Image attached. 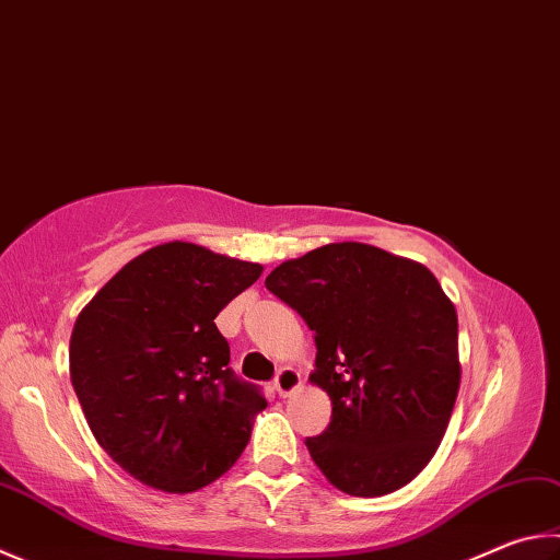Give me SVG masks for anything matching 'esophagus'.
I'll return each mask as SVG.
<instances>
[{
    "label": "esophagus",
    "instance_id": "1",
    "mask_svg": "<svg viewBox=\"0 0 560 560\" xmlns=\"http://www.w3.org/2000/svg\"><path fill=\"white\" fill-rule=\"evenodd\" d=\"M273 386H277L279 396L287 399V396H291L301 386V374L293 368H281L279 374H277V380H273Z\"/></svg>",
    "mask_w": 560,
    "mask_h": 560
}]
</instances>
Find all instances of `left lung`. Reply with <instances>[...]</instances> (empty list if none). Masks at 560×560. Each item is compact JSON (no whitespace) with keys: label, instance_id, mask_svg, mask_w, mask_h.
Returning a JSON list of instances; mask_svg holds the SVG:
<instances>
[{"label":"left lung","instance_id":"left-lung-1","mask_svg":"<svg viewBox=\"0 0 560 560\" xmlns=\"http://www.w3.org/2000/svg\"><path fill=\"white\" fill-rule=\"evenodd\" d=\"M267 289L315 332L311 382L330 425L306 439L332 487L382 497L419 475L460 389L457 313L423 264L362 242H332L279 264Z\"/></svg>","mask_w":560,"mask_h":560}]
</instances>
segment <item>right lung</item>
<instances>
[{
    "label": "right lung",
    "instance_id": "obj_1",
    "mask_svg": "<svg viewBox=\"0 0 560 560\" xmlns=\"http://www.w3.org/2000/svg\"><path fill=\"white\" fill-rule=\"evenodd\" d=\"M261 269L166 242L125 264L80 311L70 382L95 441L141 485L196 492L249 443L267 399L228 368L215 318Z\"/></svg>",
    "mask_w": 560,
    "mask_h": 560
}]
</instances>
